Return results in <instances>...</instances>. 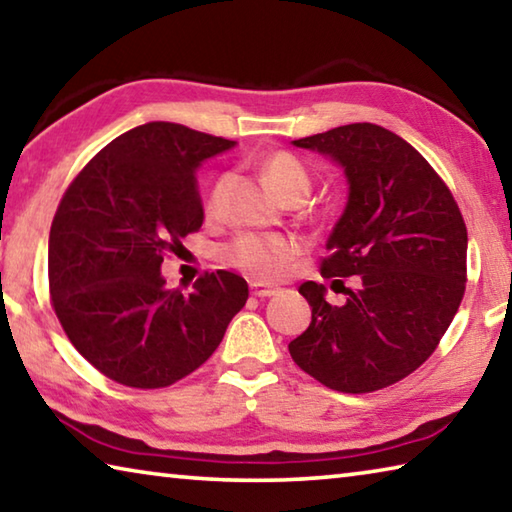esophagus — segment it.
Returning a JSON list of instances; mask_svg holds the SVG:
<instances>
[{"instance_id": "esophagus-1", "label": "esophagus", "mask_w": 512, "mask_h": 512, "mask_svg": "<svg viewBox=\"0 0 512 512\" xmlns=\"http://www.w3.org/2000/svg\"><path fill=\"white\" fill-rule=\"evenodd\" d=\"M250 293H253L255 298H271L277 293L275 287H268V284H262V282H253L250 284Z\"/></svg>"}]
</instances>
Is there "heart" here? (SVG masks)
Segmentation results:
<instances>
[{
    "instance_id": "b5f03b06",
    "label": "heart",
    "mask_w": 512,
    "mask_h": 512,
    "mask_svg": "<svg viewBox=\"0 0 512 512\" xmlns=\"http://www.w3.org/2000/svg\"><path fill=\"white\" fill-rule=\"evenodd\" d=\"M262 173L268 187L284 201H302L311 192V171L296 153L275 151L266 155L262 162ZM225 178H219L207 196V210L212 214L219 210ZM302 244L293 237L284 235H259V232H244L223 246V262L237 268L257 280H280L287 275L293 259L300 255Z\"/></svg>"
}]
</instances>
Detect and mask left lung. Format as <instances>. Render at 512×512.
I'll return each instance as SVG.
<instances>
[{
	"label": "left lung",
	"mask_w": 512,
	"mask_h": 512,
	"mask_svg": "<svg viewBox=\"0 0 512 512\" xmlns=\"http://www.w3.org/2000/svg\"><path fill=\"white\" fill-rule=\"evenodd\" d=\"M293 144L339 162L350 196L320 259V275L348 300L329 305L325 284H300L311 323L289 343L291 359L332 391H379L431 357L461 307L463 214L436 169L384 126L363 121ZM352 274L360 287L345 290L338 277Z\"/></svg>",
	"instance_id": "obj_1"
}]
</instances>
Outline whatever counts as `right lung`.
<instances>
[{"label":"right lung","instance_id":"obj_1","mask_svg":"<svg viewBox=\"0 0 512 512\" xmlns=\"http://www.w3.org/2000/svg\"><path fill=\"white\" fill-rule=\"evenodd\" d=\"M235 146L151 121L119 135L60 198L49 232V298L67 339L101 375L164 388L201 368L248 300L244 277L203 273L169 289L167 255L203 225L194 171Z\"/></svg>","mask_w":512,"mask_h":512}]
</instances>
